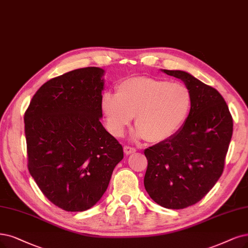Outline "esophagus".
I'll use <instances>...</instances> for the list:
<instances>
[{
    "label": "esophagus",
    "instance_id": "esophagus-1",
    "mask_svg": "<svg viewBox=\"0 0 248 248\" xmlns=\"http://www.w3.org/2000/svg\"><path fill=\"white\" fill-rule=\"evenodd\" d=\"M124 153H125L126 155H129V154H132V153H135V152H136V148L131 147V146H124Z\"/></svg>",
    "mask_w": 248,
    "mask_h": 248
}]
</instances>
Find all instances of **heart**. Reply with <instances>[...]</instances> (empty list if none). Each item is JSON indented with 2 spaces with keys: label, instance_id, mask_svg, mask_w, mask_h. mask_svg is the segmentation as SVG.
I'll use <instances>...</instances> for the list:
<instances>
[{
  "label": "heart",
  "instance_id": "1",
  "mask_svg": "<svg viewBox=\"0 0 248 248\" xmlns=\"http://www.w3.org/2000/svg\"><path fill=\"white\" fill-rule=\"evenodd\" d=\"M191 103L185 85L148 77L124 79L116 85L115 95L104 93L101 99L110 133L121 137L136 114L137 136L152 143L170 138L180 129Z\"/></svg>",
  "mask_w": 248,
  "mask_h": 248
}]
</instances>
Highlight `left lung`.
<instances>
[{
	"mask_svg": "<svg viewBox=\"0 0 248 248\" xmlns=\"http://www.w3.org/2000/svg\"><path fill=\"white\" fill-rule=\"evenodd\" d=\"M191 92L189 115L170 138L145 149L144 186L157 204L181 209L197 203L222 176L233 134L226 101L213 87L190 73L163 69Z\"/></svg>",
	"mask_w": 248,
	"mask_h": 248,
	"instance_id": "obj_1",
	"label": "left lung"
}]
</instances>
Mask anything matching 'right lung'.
<instances>
[{"mask_svg":"<svg viewBox=\"0 0 248 248\" xmlns=\"http://www.w3.org/2000/svg\"><path fill=\"white\" fill-rule=\"evenodd\" d=\"M104 70L85 67L51 78L24 113L27 167L43 194L66 212L103 196L123 146L100 122Z\"/></svg>","mask_w":248,"mask_h":248,"instance_id":"1","label":"right lung"}]
</instances>
